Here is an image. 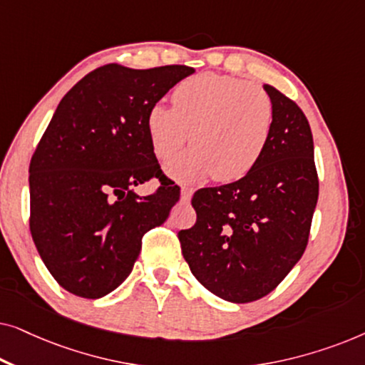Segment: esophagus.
<instances>
[{
    "label": "esophagus",
    "mask_w": 365,
    "mask_h": 365,
    "mask_svg": "<svg viewBox=\"0 0 365 365\" xmlns=\"http://www.w3.org/2000/svg\"><path fill=\"white\" fill-rule=\"evenodd\" d=\"M192 187H186V186H184L182 189H181V201L182 202H187L189 201V199H191L192 197Z\"/></svg>",
    "instance_id": "esophagus-1"
}]
</instances>
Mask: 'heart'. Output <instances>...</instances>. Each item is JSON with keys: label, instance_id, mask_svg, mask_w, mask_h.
<instances>
[{"label": "heart", "instance_id": "obj_1", "mask_svg": "<svg viewBox=\"0 0 365 365\" xmlns=\"http://www.w3.org/2000/svg\"><path fill=\"white\" fill-rule=\"evenodd\" d=\"M173 103L149 108L146 129L164 163L189 138L194 143L168 166L174 179L194 182L212 176L232 182L256 168L274 126V101L266 89L227 74L199 73L178 84Z\"/></svg>", "mask_w": 365, "mask_h": 365}]
</instances>
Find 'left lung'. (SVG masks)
Segmentation results:
<instances>
[{"label": "left lung", "instance_id": "8db88e82", "mask_svg": "<svg viewBox=\"0 0 365 365\" xmlns=\"http://www.w3.org/2000/svg\"><path fill=\"white\" fill-rule=\"evenodd\" d=\"M274 126L246 176L194 194L197 219L179 231L194 277L224 301L244 304L274 291L302 257L319 196L306 114L271 84Z\"/></svg>", "mask_w": 365, "mask_h": 365}]
</instances>
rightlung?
<instances>
[{"label":"right lung","instance_id":"obj_1","mask_svg":"<svg viewBox=\"0 0 365 365\" xmlns=\"http://www.w3.org/2000/svg\"><path fill=\"white\" fill-rule=\"evenodd\" d=\"M194 68L94 69L58 104L29 163V231L44 266L74 296L99 299L133 271L143 236L179 201L149 143L146 118ZM149 197L132 187L149 178Z\"/></svg>","mask_w":365,"mask_h":365}]
</instances>
